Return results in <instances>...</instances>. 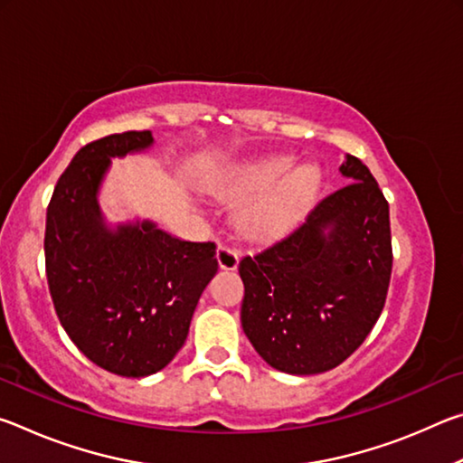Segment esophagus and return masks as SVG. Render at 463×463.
<instances>
[{
	"mask_svg": "<svg viewBox=\"0 0 463 463\" xmlns=\"http://www.w3.org/2000/svg\"><path fill=\"white\" fill-rule=\"evenodd\" d=\"M216 261H218V265H221V269L232 271V269H237V265H239V253L226 245H218Z\"/></svg>",
	"mask_w": 463,
	"mask_h": 463,
	"instance_id": "esophagus-1",
	"label": "esophagus"
}]
</instances>
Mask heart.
Returning <instances> with one entry per match:
<instances>
[{
    "label": "heart",
    "mask_w": 463,
    "mask_h": 463,
    "mask_svg": "<svg viewBox=\"0 0 463 463\" xmlns=\"http://www.w3.org/2000/svg\"><path fill=\"white\" fill-rule=\"evenodd\" d=\"M288 155H271L242 163L216 184V192L229 198H249L239 210V224L250 237H278L286 232L315 202L320 174L307 165L292 169Z\"/></svg>",
    "instance_id": "1"
}]
</instances>
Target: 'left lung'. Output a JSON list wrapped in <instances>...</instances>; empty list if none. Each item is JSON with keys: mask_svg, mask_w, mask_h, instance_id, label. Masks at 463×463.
<instances>
[{"mask_svg": "<svg viewBox=\"0 0 463 463\" xmlns=\"http://www.w3.org/2000/svg\"><path fill=\"white\" fill-rule=\"evenodd\" d=\"M347 185L320 200L298 229L242 257L241 325L273 370L315 375L365 341L392 273L390 210L373 175L345 155Z\"/></svg>", "mask_w": 463, "mask_h": 463, "instance_id": "obj_1", "label": "left lung"}]
</instances>
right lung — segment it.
<instances>
[{"label": "right lung", "instance_id": "right-lung-1", "mask_svg": "<svg viewBox=\"0 0 463 463\" xmlns=\"http://www.w3.org/2000/svg\"><path fill=\"white\" fill-rule=\"evenodd\" d=\"M153 145L151 130L85 145L46 210V278L61 325L90 362L122 378L156 373L175 357L218 271L214 242L174 237L148 218L114 224L101 210L112 159Z\"/></svg>", "mask_w": 463, "mask_h": 463}]
</instances>
